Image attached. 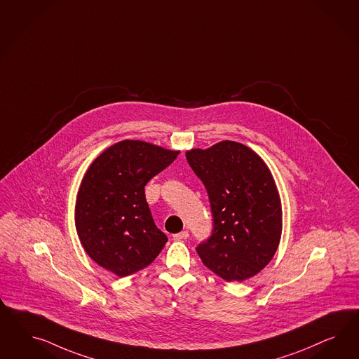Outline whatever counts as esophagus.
I'll return each instance as SVG.
<instances>
[{
    "label": "esophagus",
    "mask_w": 359,
    "mask_h": 359,
    "mask_svg": "<svg viewBox=\"0 0 359 359\" xmlns=\"http://www.w3.org/2000/svg\"><path fill=\"white\" fill-rule=\"evenodd\" d=\"M172 237H174V239H176V241H183V239H187L189 237V233H188L187 230H184V231L176 233V234H174Z\"/></svg>",
    "instance_id": "34e87169"
}]
</instances>
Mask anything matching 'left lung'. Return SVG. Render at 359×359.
<instances>
[{
	"label": "left lung",
	"instance_id": "1",
	"mask_svg": "<svg viewBox=\"0 0 359 359\" xmlns=\"http://www.w3.org/2000/svg\"><path fill=\"white\" fill-rule=\"evenodd\" d=\"M207 189L213 230L196 248L210 271L243 282L271 261L282 234V204L261 158L237 142L185 154Z\"/></svg>",
	"mask_w": 359,
	"mask_h": 359
}]
</instances>
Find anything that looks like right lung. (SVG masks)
<instances>
[{"instance_id": "1", "label": "right lung", "mask_w": 359, "mask_h": 359, "mask_svg": "<svg viewBox=\"0 0 359 359\" xmlns=\"http://www.w3.org/2000/svg\"><path fill=\"white\" fill-rule=\"evenodd\" d=\"M179 151L141 141L118 142L88 168L75 208L80 242L88 255L120 278L147 267L168 241L156 228L144 187Z\"/></svg>"}]
</instances>
